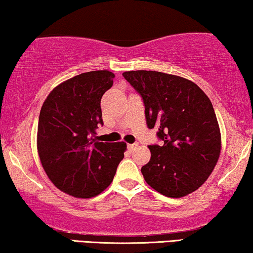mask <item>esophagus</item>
<instances>
[{
    "label": "esophagus",
    "instance_id": "1",
    "mask_svg": "<svg viewBox=\"0 0 253 253\" xmlns=\"http://www.w3.org/2000/svg\"><path fill=\"white\" fill-rule=\"evenodd\" d=\"M137 147H138V144H137V143H134V144H129V145H127V148H129L130 151L136 150Z\"/></svg>",
    "mask_w": 253,
    "mask_h": 253
}]
</instances>
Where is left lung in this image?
<instances>
[{
    "instance_id": "obj_1",
    "label": "left lung",
    "mask_w": 253,
    "mask_h": 253,
    "mask_svg": "<svg viewBox=\"0 0 253 253\" xmlns=\"http://www.w3.org/2000/svg\"><path fill=\"white\" fill-rule=\"evenodd\" d=\"M139 93L150 129L161 145H150L151 160L141 167L155 191L181 198L199 189L212 174L221 152V133L212 102L195 83L159 71H126Z\"/></svg>"
}]
</instances>
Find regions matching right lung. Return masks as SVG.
Instances as JSON below:
<instances>
[{"mask_svg": "<svg viewBox=\"0 0 253 253\" xmlns=\"http://www.w3.org/2000/svg\"><path fill=\"white\" fill-rule=\"evenodd\" d=\"M108 70L89 71L61 83L40 110L38 153L53 184L76 198H92L113 182L126 144L102 143L101 98L113 86Z\"/></svg>", "mask_w": 253, "mask_h": 253, "instance_id": "right-lung-1", "label": "right lung"}]
</instances>
